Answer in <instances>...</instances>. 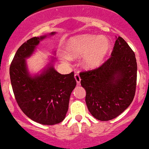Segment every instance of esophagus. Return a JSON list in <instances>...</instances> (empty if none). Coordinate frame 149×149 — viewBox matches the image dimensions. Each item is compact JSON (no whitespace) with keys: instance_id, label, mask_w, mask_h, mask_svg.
Masks as SVG:
<instances>
[{"instance_id":"1","label":"esophagus","mask_w":149,"mask_h":149,"mask_svg":"<svg viewBox=\"0 0 149 149\" xmlns=\"http://www.w3.org/2000/svg\"><path fill=\"white\" fill-rule=\"evenodd\" d=\"M74 78H75L76 81H77V84H78V85H80V80H81V79H80V75H79V73L77 72L74 74Z\"/></svg>"}]
</instances>
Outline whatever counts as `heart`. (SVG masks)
<instances>
[{"mask_svg":"<svg viewBox=\"0 0 149 149\" xmlns=\"http://www.w3.org/2000/svg\"><path fill=\"white\" fill-rule=\"evenodd\" d=\"M111 49L106 37L91 34L75 35L64 45V52L69 58H77L82 54V64L88 69L99 67Z\"/></svg>","mask_w":149,"mask_h":149,"instance_id":"1","label":"heart"}]
</instances>
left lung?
<instances>
[{
    "label": "left lung",
    "mask_w": 149,
    "mask_h": 149,
    "mask_svg": "<svg viewBox=\"0 0 149 149\" xmlns=\"http://www.w3.org/2000/svg\"><path fill=\"white\" fill-rule=\"evenodd\" d=\"M137 70L134 52L118 37L111 58L97 69L80 72V84L86 91V103L91 115L108 121L122 114L134 97Z\"/></svg>",
    "instance_id": "obj_1"
}]
</instances>
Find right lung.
Returning a JSON list of instances; mask_svg holds the SVG:
<instances>
[{
	"label": "right lung",
	"instance_id": "obj_1",
	"mask_svg": "<svg viewBox=\"0 0 149 149\" xmlns=\"http://www.w3.org/2000/svg\"><path fill=\"white\" fill-rule=\"evenodd\" d=\"M46 37H34L20 46L11 63L9 74L16 101L22 111L38 123L54 125L65 117L70 95L77 82L74 72L61 74L54 69V58L41 73L30 74L26 59Z\"/></svg>",
	"mask_w": 149,
	"mask_h": 149
}]
</instances>
